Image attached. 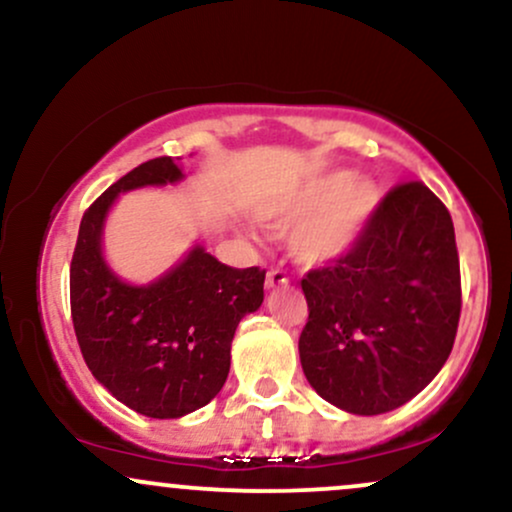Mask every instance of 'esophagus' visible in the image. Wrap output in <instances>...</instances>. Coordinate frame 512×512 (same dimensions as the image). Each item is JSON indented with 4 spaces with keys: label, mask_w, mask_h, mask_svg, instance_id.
<instances>
[{
    "label": "esophagus",
    "mask_w": 512,
    "mask_h": 512,
    "mask_svg": "<svg viewBox=\"0 0 512 512\" xmlns=\"http://www.w3.org/2000/svg\"><path fill=\"white\" fill-rule=\"evenodd\" d=\"M289 284V276H286L284 269H272V272H267V289H279V286H286Z\"/></svg>",
    "instance_id": "esophagus-1"
}]
</instances>
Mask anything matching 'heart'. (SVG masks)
<instances>
[{
  "label": "heart",
  "instance_id": "heart-1",
  "mask_svg": "<svg viewBox=\"0 0 512 512\" xmlns=\"http://www.w3.org/2000/svg\"><path fill=\"white\" fill-rule=\"evenodd\" d=\"M380 202V192L349 170H330L284 197L264 202L260 216L272 226L301 219L291 233V252L305 267H320L346 255Z\"/></svg>",
  "mask_w": 512,
  "mask_h": 512
}]
</instances>
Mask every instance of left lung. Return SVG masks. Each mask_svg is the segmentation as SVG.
Here are the masks:
<instances>
[{
  "instance_id": "8db88e82",
  "label": "left lung",
  "mask_w": 512,
  "mask_h": 512,
  "mask_svg": "<svg viewBox=\"0 0 512 512\" xmlns=\"http://www.w3.org/2000/svg\"><path fill=\"white\" fill-rule=\"evenodd\" d=\"M308 383L351 414L419 395L448 361L462 310L450 211L419 180L387 192L346 255L301 279Z\"/></svg>"
}]
</instances>
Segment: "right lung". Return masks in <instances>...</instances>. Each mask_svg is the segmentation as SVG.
<instances>
[{
    "label": "right lung",
    "instance_id": "right-lung-1",
    "mask_svg": "<svg viewBox=\"0 0 512 512\" xmlns=\"http://www.w3.org/2000/svg\"><path fill=\"white\" fill-rule=\"evenodd\" d=\"M180 178L173 158L161 156L110 185L86 209L69 267L74 332L88 370L115 399L151 419H178L219 395L238 322L264 301V269L228 267L202 245L149 286L110 272L101 233L115 197Z\"/></svg>",
    "mask_w": 512,
    "mask_h": 512
}]
</instances>
